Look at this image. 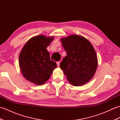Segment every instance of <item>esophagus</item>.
Returning a JSON list of instances; mask_svg holds the SVG:
<instances>
[{
	"label": "esophagus",
	"instance_id": "obj_1",
	"mask_svg": "<svg viewBox=\"0 0 120 120\" xmlns=\"http://www.w3.org/2000/svg\"><path fill=\"white\" fill-rule=\"evenodd\" d=\"M60 61H58L57 62V66L59 67L60 66Z\"/></svg>",
	"mask_w": 120,
	"mask_h": 120
}]
</instances>
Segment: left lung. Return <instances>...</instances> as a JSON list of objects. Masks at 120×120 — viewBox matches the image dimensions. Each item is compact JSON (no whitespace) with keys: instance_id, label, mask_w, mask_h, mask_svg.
Returning <instances> with one entry per match:
<instances>
[{"instance_id":"1","label":"left lung","mask_w":120,"mask_h":120,"mask_svg":"<svg viewBox=\"0 0 120 120\" xmlns=\"http://www.w3.org/2000/svg\"><path fill=\"white\" fill-rule=\"evenodd\" d=\"M61 40L67 56L60 67L68 81L74 86L87 83L98 67V58L93 46L85 38L78 35H71Z\"/></svg>"}]
</instances>
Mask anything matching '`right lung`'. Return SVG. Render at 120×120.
I'll return each mask as SVG.
<instances>
[{
  "instance_id": "add662e5",
  "label": "right lung",
  "mask_w": 120,
  "mask_h": 120,
  "mask_svg": "<svg viewBox=\"0 0 120 120\" xmlns=\"http://www.w3.org/2000/svg\"><path fill=\"white\" fill-rule=\"evenodd\" d=\"M53 40V37L38 35L31 38L22 48L19 56V68L22 75L30 82L43 85L57 68L46 49Z\"/></svg>"
}]
</instances>
